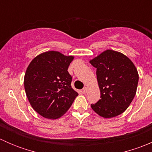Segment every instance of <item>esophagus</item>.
I'll return each instance as SVG.
<instances>
[{"label":"esophagus","mask_w":152,"mask_h":152,"mask_svg":"<svg viewBox=\"0 0 152 152\" xmlns=\"http://www.w3.org/2000/svg\"><path fill=\"white\" fill-rule=\"evenodd\" d=\"M82 92H83V93H86L87 92V87H84L83 89H82Z\"/></svg>","instance_id":"obj_1"}]
</instances>
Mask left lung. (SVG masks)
I'll list each match as a JSON object with an SVG mask.
<instances>
[{"label": "left lung", "instance_id": "left-lung-1", "mask_svg": "<svg viewBox=\"0 0 152 152\" xmlns=\"http://www.w3.org/2000/svg\"><path fill=\"white\" fill-rule=\"evenodd\" d=\"M96 68L101 99L91 107L104 118L123 113L136 94L138 73L133 62L120 52L107 50L90 61Z\"/></svg>", "mask_w": 152, "mask_h": 152}]
</instances>
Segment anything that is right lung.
Listing matches in <instances>:
<instances>
[{"label":"right lung","instance_id":"obj_1","mask_svg":"<svg viewBox=\"0 0 152 152\" xmlns=\"http://www.w3.org/2000/svg\"><path fill=\"white\" fill-rule=\"evenodd\" d=\"M73 59V56L51 50L38 55L27 67L26 93L34 110L42 117H61L78 96L70 85L72 76L67 71Z\"/></svg>","mask_w":152,"mask_h":152}]
</instances>
